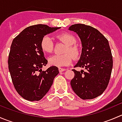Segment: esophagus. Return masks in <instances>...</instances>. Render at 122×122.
I'll return each mask as SVG.
<instances>
[{
    "label": "esophagus",
    "mask_w": 122,
    "mask_h": 122,
    "mask_svg": "<svg viewBox=\"0 0 122 122\" xmlns=\"http://www.w3.org/2000/svg\"><path fill=\"white\" fill-rule=\"evenodd\" d=\"M58 70H59V71H60V72H62V71H66V69L65 68H58Z\"/></svg>",
    "instance_id": "esophagus-1"
}]
</instances>
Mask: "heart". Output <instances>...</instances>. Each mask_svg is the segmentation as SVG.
I'll return each instance as SVG.
<instances>
[{"label": "heart", "instance_id": "b5f03b06", "mask_svg": "<svg viewBox=\"0 0 122 122\" xmlns=\"http://www.w3.org/2000/svg\"><path fill=\"white\" fill-rule=\"evenodd\" d=\"M57 38L67 45L65 50L66 52L62 55H54L48 58V62L51 66L55 67H62L70 64L72 61V57L78 58L80 55V49L77 45H74L76 39L72 34L69 33H63L57 36ZM41 47L44 52L50 53L53 51L54 43L52 39L48 35L44 36L41 42Z\"/></svg>", "mask_w": 122, "mask_h": 122}]
</instances>
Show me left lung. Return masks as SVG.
Instances as JSON below:
<instances>
[{
    "label": "left lung",
    "mask_w": 122,
    "mask_h": 122,
    "mask_svg": "<svg viewBox=\"0 0 122 122\" xmlns=\"http://www.w3.org/2000/svg\"><path fill=\"white\" fill-rule=\"evenodd\" d=\"M69 30L77 33L81 39L82 52L74 67L86 70H72L75 75L71 81L74 93L83 100L99 96L106 89L113 68V58L108 40L93 27L74 24Z\"/></svg>",
    "instance_id": "8db88e82"
}]
</instances>
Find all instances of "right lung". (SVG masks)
<instances>
[{"label": "right lung", "instance_id": "obj_1", "mask_svg": "<svg viewBox=\"0 0 122 122\" xmlns=\"http://www.w3.org/2000/svg\"><path fill=\"white\" fill-rule=\"evenodd\" d=\"M60 28L42 24L30 26L13 39L9 54V70L16 90L23 99L31 102L42 99L59 73L55 66L42 70L48 61L41 42L45 35Z\"/></svg>", "mask_w": 122, "mask_h": 122}]
</instances>
